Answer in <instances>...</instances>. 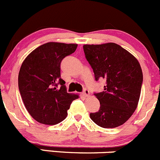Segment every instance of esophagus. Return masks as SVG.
I'll return each mask as SVG.
<instances>
[{"instance_id": "34e87169", "label": "esophagus", "mask_w": 160, "mask_h": 160, "mask_svg": "<svg viewBox=\"0 0 160 160\" xmlns=\"http://www.w3.org/2000/svg\"><path fill=\"white\" fill-rule=\"evenodd\" d=\"M82 95L85 97H88L89 96V91H88L87 88H84L83 92H82Z\"/></svg>"}]
</instances>
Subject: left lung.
<instances>
[{"mask_svg": "<svg viewBox=\"0 0 160 160\" xmlns=\"http://www.w3.org/2000/svg\"><path fill=\"white\" fill-rule=\"evenodd\" d=\"M83 50L95 81H106L104 91L94 93L100 108L90 113V118L102 128L118 127L129 119L137 107L143 80L140 65L116 43L85 44Z\"/></svg>", "mask_w": 160, "mask_h": 160, "instance_id": "left-lung-1", "label": "left lung"}]
</instances>
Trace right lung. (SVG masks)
Here are the masks:
<instances>
[{
	"mask_svg": "<svg viewBox=\"0 0 160 160\" xmlns=\"http://www.w3.org/2000/svg\"><path fill=\"white\" fill-rule=\"evenodd\" d=\"M78 44L48 42L39 46L25 58L18 75V88L29 114L38 122L55 125L66 118L78 95L68 94L61 78L60 65Z\"/></svg>",
	"mask_w": 160,
	"mask_h": 160,
	"instance_id": "obj_1",
	"label": "right lung"
}]
</instances>
